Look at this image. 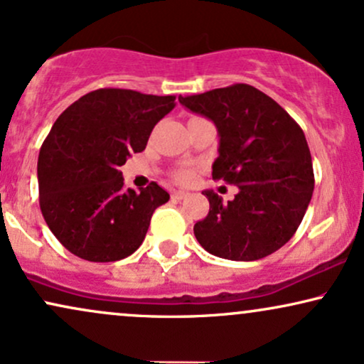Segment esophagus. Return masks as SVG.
<instances>
[{
	"mask_svg": "<svg viewBox=\"0 0 364 364\" xmlns=\"http://www.w3.org/2000/svg\"><path fill=\"white\" fill-rule=\"evenodd\" d=\"M187 196V192L186 191H172V199L173 200H181V199H183V197Z\"/></svg>",
	"mask_w": 364,
	"mask_h": 364,
	"instance_id": "obj_1",
	"label": "esophagus"
}]
</instances>
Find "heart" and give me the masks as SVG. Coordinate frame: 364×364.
Segmentation results:
<instances>
[{"instance_id": "heart-1", "label": "heart", "mask_w": 364, "mask_h": 364, "mask_svg": "<svg viewBox=\"0 0 364 364\" xmlns=\"http://www.w3.org/2000/svg\"><path fill=\"white\" fill-rule=\"evenodd\" d=\"M191 175H192V172L189 168H181L175 172V178H178V181H189Z\"/></svg>"}]
</instances>
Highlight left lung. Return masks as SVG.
<instances>
[{
  "instance_id": "8db88e82",
  "label": "left lung",
  "mask_w": 364,
  "mask_h": 364,
  "mask_svg": "<svg viewBox=\"0 0 364 364\" xmlns=\"http://www.w3.org/2000/svg\"><path fill=\"white\" fill-rule=\"evenodd\" d=\"M218 129L214 181L235 183L223 204L213 191L209 214L194 235L205 251L232 262H255L280 250L302 223L314 192V170L302 128L270 96L248 84L178 96Z\"/></svg>"
}]
</instances>
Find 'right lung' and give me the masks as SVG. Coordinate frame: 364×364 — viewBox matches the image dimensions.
<instances>
[{"instance_id":"right-lung-1","label":"right lung","mask_w":364,"mask_h":364,"mask_svg":"<svg viewBox=\"0 0 364 364\" xmlns=\"http://www.w3.org/2000/svg\"><path fill=\"white\" fill-rule=\"evenodd\" d=\"M173 96L97 89L58 116L38 155L40 209L53 236L87 262H118L145 240L168 192L123 189L121 165L143 151Z\"/></svg>"}]
</instances>
